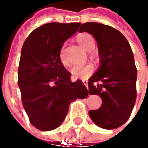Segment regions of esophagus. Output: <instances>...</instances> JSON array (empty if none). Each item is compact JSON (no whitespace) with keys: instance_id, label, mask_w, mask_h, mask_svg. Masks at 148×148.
I'll return each instance as SVG.
<instances>
[{"instance_id":"1","label":"esophagus","mask_w":148,"mask_h":148,"mask_svg":"<svg viewBox=\"0 0 148 148\" xmlns=\"http://www.w3.org/2000/svg\"><path fill=\"white\" fill-rule=\"evenodd\" d=\"M82 82H83V84L85 85V86L88 87V82L86 80H82Z\"/></svg>"}]
</instances>
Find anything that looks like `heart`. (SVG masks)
Wrapping results in <instances>:
<instances>
[{
    "instance_id": "1",
    "label": "heart",
    "mask_w": 148,
    "mask_h": 148,
    "mask_svg": "<svg viewBox=\"0 0 148 148\" xmlns=\"http://www.w3.org/2000/svg\"><path fill=\"white\" fill-rule=\"evenodd\" d=\"M76 41L78 43L85 49L90 51L95 48L96 45V41L94 37L89 34V33H81L76 36ZM59 58L61 63L63 64L65 66H68L70 64L66 58V50L63 48L60 51ZM94 71V67L90 64H86V65H81V66H73V67L70 68L69 73L73 78L75 79H84L89 77Z\"/></svg>"
}]
</instances>
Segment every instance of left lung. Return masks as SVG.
Masks as SVG:
<instances>
[{
	"mask_svg": "<svg viewBox=\"0 0 148 148\" xmlns=\"http://www.w3.org/2000/svg\"><path fill=\"white\" fill-rule=\"evenodd\" d=\"M79 32L93 35L100 57V66L88 86L90 94L101 97L102 105L89 114L100 128L116 129L128 121L136 101L137 68L132 48L124 35L109 25L88 22Z\"/></svg>",
	"mask_w": 148,
	"mask_h": 148,
	"instance_id": "1",
	"label": "left lung"
}]
</instances>
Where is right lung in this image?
Instances as JSON below:
<instances>
[{
  "mask_svg": "<svg viewBox=\"0 0 148 148\" xmlns=\"http://www.w3.org/2000/svg\"><path fill=\"white\" fill-rule=\"evenodd\" d=\"M81 23H49L34 29L24 42L18 72L24 108L33 126L43 132L58 128L76 99L87 98L83 82L70 80L61 63L62 46Z\"/></svg>",
  "mask_w": 148,
  "mask_h": 148,
  "instance_id": "add662e5",
  "label": "right lung"
}]
</instances>
